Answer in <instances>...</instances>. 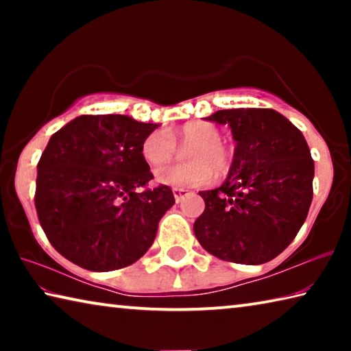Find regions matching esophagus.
Masks as SVG:
<instances>
[{
	"label": "esophagus",
	"instance_id": "34e87169",
	"mask_svg": "<svg viewBox=\"0 0 351 351\" xmlns=\"http://www.w3.org/2000/svg\"><path fill=\"white\" fill-rule=\"evenodd\" d=\"M171 192H173V197H175V199H176V203H180V201L186 197V195L189 193V190H186V189H180V187H175L173 190H171Z\"/></svg>",
	"mask_w": 351,
	"mask_h": 351
}]
</instances>
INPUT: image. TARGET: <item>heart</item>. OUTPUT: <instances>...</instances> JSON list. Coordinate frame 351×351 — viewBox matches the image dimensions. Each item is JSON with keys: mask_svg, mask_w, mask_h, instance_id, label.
<instances>
[{"mask_svg": "<svg viewBox=\"0 0 351 351\" xmlns=\"http://www.w3.org/2000/svg\"><path fill=\"white\" fill-rule=\"evenodd\" d=\"M178 144L187 147V162L158 169L156 181L171 187L201 186L229 173L232 154L223 144L221 132L215 123L192 121L167 130H154L142 142V154L152 167H161L173 161Z\"/></svg>", "mask_w": 351, "mask_h": 351, "instance_id": "obj_1", "label": "heart"}]
</instances>
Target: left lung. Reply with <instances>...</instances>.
<instances>
[{"instance_id":"left-lung-1","label":"left lung","mask_w":351,"mask_h":351,"mask_svg":"<svg viewBox=\"0 0 351 351\" xmlns=\"http://www.w3.org/2000/svg\"><path fill=\"white\" fill-rule=\"evenodd\" d=\"M207 121L228 123L237 147L223 186L199 192L206 209L195 237L224 261L266 263L289 246L310 210V148L299 128L269 108L221 110Z\"/></svg>"}]
</instances>
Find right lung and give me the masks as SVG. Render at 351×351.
Here are the masks:
<instances>
[{
  "label": "right lung",
  "instance_id": "add662e5",
  "mask_svg": "<svg viewBox=\"0 0 351 351\" xmlns=\"http://www.w3.org/2000/svg\"><path fill=\"white\" fill-rule=\"evenodd\" d=\"M158 127L121 114H85L52 134L37 165L35 209L64 258L114 271L153 245L159 219L175 204L169 186L147 187L153 175L142 142Z\"/></svg>",
  "mask_w": 351,
  "mask_h": 351
}]
</instances>
